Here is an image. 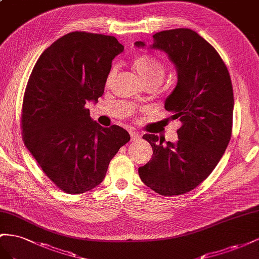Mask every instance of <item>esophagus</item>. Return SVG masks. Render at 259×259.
Masks as SVG:
<instances>
[{"label": "esophagus", "mask_w": 259, "mask_h": 259, "mask_svg": "<svg viewBox=\"0 0 259 259\" xmlns=\"http://www.w3.org/2000/svg\"><path fill=\"white\" fill-rule=\"evenodd\" d=\"M130 137H131L132 141H137V140L141 138V136H140L138 132H136V131H130Z\"/></svg>", "instance_id": "1"}]
</instances>
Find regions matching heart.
<instances>
[{
	"mask_svg": "<svg viewBox=\"0 0 259 259\" xmlns=\"http://www.w3.org/2000/svg\"><path fill=\"white\" fill-rule=\"evenodd\" d=\"M134 68L137 71L139 77L142 79L144 84L151 82H160L165 75V66L158 58L142 54L135 58ZM117 72V66L114 65L107 73L106 82L109 83L113 80Z\"/></svg>",
	"mask_w": 259,
	"mask_h": 259,
	"instance_id": "heart-1",
	"label": "heart"
}]
</instances>
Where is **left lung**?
<instances>
[{"mask_svg":"<svg viewBox=\"0 0 259 259\" xmlns=\"http://www.w3.org/2000/svg\"><path fill=\"white\" fill-rule=\"evenodd\" d=\"M153 39L150 49L165 52L177 70L178 81L165 108L181 127L176 143L162 144L158 136H143L153 157L139 168V176L160 195H180L202 183L223 157L231 138L233 89L218 52L195 31L171 29ZM135 46L146 47L142 41Z\"/></svg>","mask_w":259,"mask_h":259,"instance_id":"8db88e82","label":"left lung"}]
</instances>
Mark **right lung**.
Wrapping results in <instances>:
<instances>
[{"instance_id": "add662e5", "label": "right lung", "mask_w": 259, "mask_h": 259, "mask_svg": "<svg viewBox=\"0 0 259 259\" xmlns=\"http://www.w3.org/2000/svg\"><path fill=\"white\" fill-rule=\"evenodd\" d=\"M122 51L115 36L70 32L43 52L29 77L21 110L24 142L43 172L68 194L98 187L130 140L119 125L93 121L85 107L104 93L112 62Z\"/></svg>"}]
</instances>
